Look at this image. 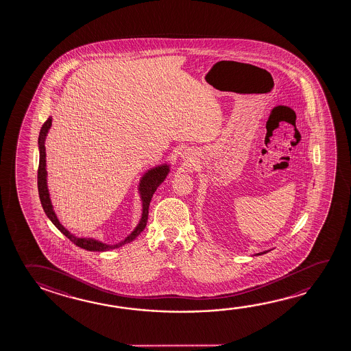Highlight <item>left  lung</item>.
I'll list each match as a JSON object with an SVG mask.
<instances>
[{
	"label": "left lung",
	"instance_id": "1",
	"mask_svg": "<svg viewBox=\"0 0 351 351\" xmlns=\"http://www.w3.org/2000/svg\"><path fill=\"white\" fill-rule=\"evenodd\" d=\"M269 252V251H265V252L257 253L256 256H261V254H265V253Z\"/></svg>",
	"mask_w": 351,
	"mask_h": 351
}]
</instances>
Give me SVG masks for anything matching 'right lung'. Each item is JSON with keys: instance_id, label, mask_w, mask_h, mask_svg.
<instances>
[{"instance_id": "1", "label": "right lung", "mask_w": 351, "mask_h": 351, "mask_svg": "<svg viewBox=\"0 0 351 351\" xmlns=\"http://www.w3.org/2000/svg\"><path fill=\"white\" fill-rule=\"evenodd\" d=\"M51 117H49L44 125L41 127L40 134H39V150H40V158H39V169H38V190H39V197H40L41 206L44 212L47 215V218L51 220L53 225L61 231L67 239L75 243L78 247L84 248L86 251H109V250H115V248L121 247L123 245H126L128 242L133 241L137 236L141 235V232L144 230V228L147 226V220H148V213H149V203L152 201V197L154 195L156 189L160 186L161 182L165 180L167 173H169V165H161V167H154L149 170L148 173H145L141 184H139V193L142 197V203H143V214L142 219L137 225V228L134 229L132 234L126 237L123 241L119 242L116 245H106L103 242L93 240V239H83V237H75L72 235L69 230H66L62 225L60 224L56 214L52 209L51 201L49 197V191L47 186V162H45V137H47V131L51 126Z\"/></svg>"}]
</instances>
